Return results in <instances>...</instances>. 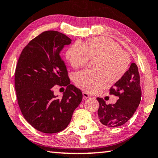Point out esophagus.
<instances>
[{"label": "esophagus", "instance_id": "1", "mask_svg": "<svg viewBox=\"0 0 158 158\" xmlns=\"http://www.w3.org/2000/svg\"><path fill=\"white\" fill-rule=\"evenodd\" d=\"M82 96H83L84 99H87V98H91L90 94H89L88 93H86V92H82Z\"/></svg>", "mask_w": 158, "mask_h": 158}]
</instances>
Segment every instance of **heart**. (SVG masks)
Segmentation results:
<instances>
[{
  "label": "heart",
  "instance_id": "heart-1",
  "mask_svg": "<svg viewBox=\"0 0 158 158\" xmlns=\"http://www.w3.org/2000/svg\"><path fill=\"white\" fill-rule=\"evenodd\" d=\"M66 58L73 69L84 66L89 59L94 63L95 71L83 70L74 76L77 86L88 93H94L105 85L106 79L110 82L121 80L127 71L130 56L122 51L119 44L106 37L92 38L87 46L76 41L66 52Z\"/></svg>",
  "mask_w": 158,
  "mask_h": 158
}]
</instances>
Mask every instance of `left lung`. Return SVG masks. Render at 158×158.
<instances>
[{
  "mask_svg": "<svg viewBox=\"0 0 158 158\" xmlns=\"http://www.w3.org/2000/svg\"><path fill=\"white\" fill-rule=\"evenodd\" d=\"M110 94L118 99L114 104H106L102 98H98L99 104L98 117L108 127H120L132 117L141 99L140 75L135 63H132L123 77L110 89Z\"/></svg>",
  "mask_w": 158,
  "mask_h": 158,
  "instance_id": "8db88e82",
  "label": "left lung"
}]
</instances>
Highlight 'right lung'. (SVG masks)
<instances>
[{
	"mask_svg": "<svg viewBox=\"0 0 158 158\" xmlns=\"http://www.w3.org/2000/svg\"><path fill=\"white\" fill-rule=\"evenodd\" d=\"M71 40L57 31H44L31 40L19 57L15 87L24 117L45 133L64 130L82 99L81 89L70 84L60 53ZM54 85L66 86L62 98L54 95Z\"/></svg>",
	"mask_w": 158,
	"mask_h": 158,
	"instance_id": "1",
	"label": "right lung"
}]
</instances>
